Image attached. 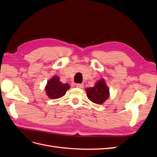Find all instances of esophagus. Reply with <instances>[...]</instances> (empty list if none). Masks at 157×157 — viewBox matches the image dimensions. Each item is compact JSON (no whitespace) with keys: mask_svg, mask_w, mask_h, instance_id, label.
<instances>
[{"mask_svg":"<svg viewBox=\"0 0 157 157\" xmlns=\"http://www.w3.org/2000/svg\"><path fill=\"white\" fill-rule=\"evenodd\" d=\"M84 85L83 84H76V87H78L79 88H84Z\"/></svg>","mask_w":157,"mask_h":157,"instance_id":"34e87169","label":"esophagus"}]
</instances>
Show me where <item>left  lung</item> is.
<instances>
[{
	"label": "left lung",
	"mask_w": 157,
	"mask_h": 157,
	"mask_svg": "<svg viewBox=\"0 0 157 157\" xmlns=\"http://www.w3.org/2000/svg\"><path fill=\"white\" fill-rule=\"evenodd\" d=\"M86 91L90 101L98 105L102 104L109 97V89L103 79L96 82L94 87L86 88Z\"/></svg>",
	"instance_id": "8db88e82"
}]
</instances>
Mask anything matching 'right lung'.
<instances>
[{"mask_svg":"<svg viewBox=\"0 0 157 157\" xmlns=\"http://www.w3.org/2000/svg\"><path fill=\"white\" fill-rule=\"evenodd\" d=\"M69 88L70 86L68 84H63L58 76L54 75L47 82L45 90L49 98L57 99L64 96Z\"/></svg>","mask_w":157,"mask_h":157,"instance_id":"obj_1","label":"right lung"}]
</instances>
